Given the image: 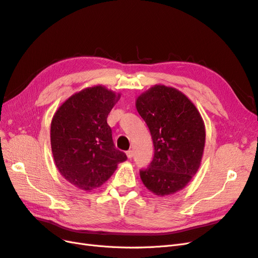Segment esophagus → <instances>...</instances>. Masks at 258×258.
Returning a JSON list of instances; mask_svg holds the SVG:
<instances>
[{
	"instance_id": "34e87169",
	"label": "esophagus",
	"mask_w": 258,
	"mask_h": 258,
	"mask_svg": "<svg viewBox=\"0 0 258 258\" xmlns=\"http://www.w3.org/2000/svg\"><path fill=\"white\" fill-rule=\"evenodd\" d=\"M127 157H128L129 159H131L132 157H134V152H132V151H128V152H127Z\"/></svg>"
}]
</instances>
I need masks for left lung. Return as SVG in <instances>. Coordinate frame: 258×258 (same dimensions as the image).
Listing matches in <instances>:
<instances>
[{"label": "left lung", "instance_id": "left-lung-1", "mask_svg": "<svg viewBox=\"0 0 258 258\" xmlns=\"http://www.w3.org/2000/svg\"><path fill=\"white\" fill-rule=\"evenodd\" d=\"M137 110L151 131L154 157L140 176L147 189L167 196L184 188L200 166L206 141L201 116L186 96L156 85L137 99Z\"/></svg>", "mask_w": 258, "mask_h": 258}]
</instances>
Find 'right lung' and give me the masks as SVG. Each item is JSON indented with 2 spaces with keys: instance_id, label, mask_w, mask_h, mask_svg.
I'll return each instance as SVG.
<instances>
[{
  "instance_id": "right-lung-1",
  "label": "right lung",
  "mask_w": 258,
  "mask_h": 258,
  "mask_svg": "<svg viewBox=\"0 0 258 258\" xmlns=\"http://www.w3.org/2000/svg\"><path fill=\"white\" fill-rule=\"evenodd\" d=\"M102 86L86 88L62 104L51 121L50 141L61 175L84 190L105 183L127 155L117 150L107 116L119 99Z\"/></svg>"
}]
</instances>
